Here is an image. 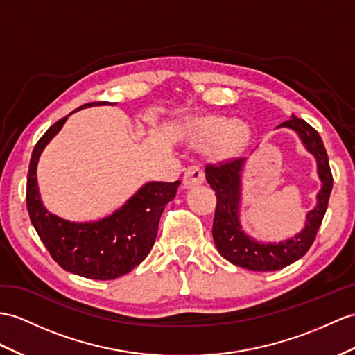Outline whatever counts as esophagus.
Listing matches in <instances>:
<instances>
[{"mask_svg": "<svg viewBox=\"0 0 355 355\" xmlns=\"http://www.w3.org/2000/svg\"><path fill=\"white\" fill-rule=\"evenodd\" d=\"M205 180V171L200 166H189L185 170L184 175V185L185 188H191L196 185H200Z\"/></svg>", "mask_w": 355, "mask_h": 355, "instance_id": "obj_1", "label": "esophagus"}]
</instances>
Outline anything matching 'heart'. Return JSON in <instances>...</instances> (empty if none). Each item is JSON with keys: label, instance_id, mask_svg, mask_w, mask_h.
<instances>
[{"label": "heart", "instance_id": "obj_1", "mask_svg": "<svg viewBox=\"0 0 355 355\" xmlns=\"http://www.w3.org/2000/svg\"><path fill=\"white\" fill-rule=\"evenodd\" d=\"M250 140V128L243 122H229L223 117L203 119L196 123L193 141L197 148H215L221 157H233L243 150Z\"/></svg>", "mask_w": 355, "mask_h": 355}]
</instances>
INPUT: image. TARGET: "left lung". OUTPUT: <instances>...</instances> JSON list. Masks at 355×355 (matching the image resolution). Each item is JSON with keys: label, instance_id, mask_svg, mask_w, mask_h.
<instances>
[{"label": "left lung", "instance_id": "8db88e82", "mask_svg": "<svg viewBox=\"0 0 355 355\" xmlns=\"http://www.w3.org/2000/svg\"><path fill=\"white\" fill-rule=\"evenodd\" d=\"M280 126L297 131L309 152L318 161V173L322 180V189L318 194V205L307 214L306 227L295 238L279 244H261L244 235L239 227V173L244 158L223 159L217 164H206V180L217 196L212 236L220 254L236 266L250 271H277L298 261L312 247L319 226L327 211L333 189V175L324 143L315 128L306 120L292 116Z\"/></svg>", "mask_w": 355, "mask_h": 355}]
</instances>
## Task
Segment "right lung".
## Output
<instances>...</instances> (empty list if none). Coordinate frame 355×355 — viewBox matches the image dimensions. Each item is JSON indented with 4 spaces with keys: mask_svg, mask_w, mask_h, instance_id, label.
<instances>
[{
    "mask_svg": "<svg viewBox=\"0 0 355 355\" xmlns=\"http://www.w3.org/2000/svg\"><path fill=\"white\" fill-rule=\"evenodd\" d=\"M98 103L107 102L83 107ZM66 120L67 116L60 119L34 146L27 178L30 220L49 254L63 270L85 279L114 280L131 272L149 254L157 239L161 214L175 198L180 180L146 184L125 206L101 221L78 224L55 217L40 202L36 167L43 148Z\"/></svg>",
    "mask_w": 355,
    "mask_h": 355,
    "instance_id": "obj_1",
    "label": "right lung"
}]
</instances>
